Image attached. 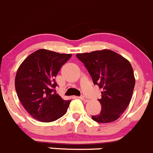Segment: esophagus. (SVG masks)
Instances as JSON below:
<instances>
[{"instance_id": "obj_1", "label": "esophagus", "mask_w": 153, "mask_h": 153, "mask_svg": "<svg viewBox=\"0 0 153 153\" xmlns=\"http://www.w3.org/2000/svg\"><path fill=\"white\" fill-rule=\"evenodd\" d=\"M80 99H81L82 101H84L85 102H88V99L87 97H85V96H82L81 97H80Z\"/></svg>"}]
</instances>
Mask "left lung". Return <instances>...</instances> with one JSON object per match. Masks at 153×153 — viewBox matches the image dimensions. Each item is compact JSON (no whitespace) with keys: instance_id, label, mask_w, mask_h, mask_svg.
<instances>
[{"instance_id":"1","label":"left lung","mask_w":153,"mask_h":153,"mask_svg":"<svg viewBox=\"0 0 153 153\" xmlns=\"http://www.w3.org/2000/svg\"><path fill=\"white\" fill-rule=\"evenodd\" d=\"M101 92V111L91 117L100 123H111L120 117L131 101L135 79L126 59L108 49L77 53Z\"/></svg>"}]
</instances>
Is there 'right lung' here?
Returning <instances> with one entry per match:
<instances>
[{
	"mask_svg": "<svg viewBox=\"0 0 153 153\" xmlns=\"http://www.w3.org/2000/svg\"><path fill=\"white\" fill-rule=\"evenodd\" d=\"M71 56L39 49L19 66L15 79L16 92L23 106L36 120L55 121L67 111L71 100H65L56 93L54 78Z\"/></svg>",
	"mask_w": 153,
	"mask_h": 153,
	"instance_id": "right-lung-1",
	"label": "right lung"
}]
</instances>
